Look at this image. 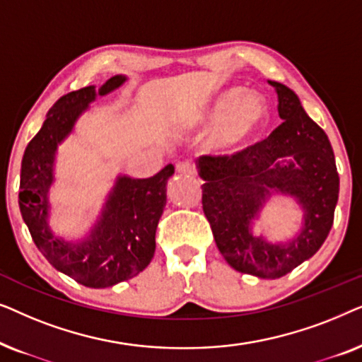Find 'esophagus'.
<instances>
[{
	"label": "esophagus",
	"mask_w": 362,
	"mask_h": 362,
	"mask_svg": "<svg viewBox=\"0 0 362 362\" xmlns=\"http://www.w3.org/2000/svg\"><path fill=\"white\" fill-rule=\"evenodd\" d=\"M176 170H177V173H181V175H185V176H194L196 175V166L192 165L191 161L180 163V165L176 166Z\"/></svg>",
	"instance_id": "obj_1"
}]
</instances>
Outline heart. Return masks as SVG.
Here are the masks:
<instances>
[{"instance_id":"obj_1","label":"heart","mask_w":362,"mask_h":362,"mask_svg":"<svg viewBox=\"0 0 362 362\" xmlns=\"http://www.w3.org/2000/svg\"><path fill=\"white\" fill-rule=\"evenodd\" d=\"M197 127H212L206 150L212 155L232 156L254 146L270 125L269 100L259 92H245L230 83L214 92L194 118Z\"/></svg>"}]
</instances>
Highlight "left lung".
I'll return each instance as SVG.
<instances>
[{
	"mask_svg": "<svg viewBox=\"0 0 362 362\" xmlns=\"http://www.w3.org/2000/svg\"><path fill=\"white\" fill-rule=\"evenodd\" d=\"M284 123L264 141L232 156H201L202 209L216 245L232 269L280 279L313 257L328 237L339 194L334 153L326 133L306 115L296 93L269 81ZM274 192L295 197L304 209L300 234L270 245L251 234V222Z\"/></svg>",
	"mask_w": 362,
	"mask_h": 362,
	"instance_id": "obj_1",
	"label": "left lung"
}]
</instances>
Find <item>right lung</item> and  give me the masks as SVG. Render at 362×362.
Here are the masks:
<instances>
[{"mask_svg": "<svg viewBox=\"0 0 362 362\" xmlns=\"http://www.w3.org/2000/svg\"><path fill=\"white\" fill-rule=\"evenodd\" d=\"M125 81V76H115L98 90L88 86L59 98L29 141L21 163L19 209L34 244L54 269L90 288L113 286L146 269L155 255L168 180L175 173V166L168 165L146 180L118 176L100 217L82 240L69 242L49 227L47 194L54 182L57 146L97 95H107Z\"/></svg>", "mask_w": 362, "mask_h": 362, "instance_id": "right-lung-1", "label": "right lung"}]
</instances>
